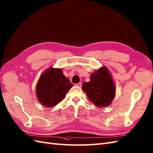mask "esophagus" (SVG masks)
<instances>
[{
  "mask_svg": "<svg viewBox=\"0 0 153 153\" xmlns=\"http://www.w3.org/2000/svg\"><path fill=\"white\" fill-rule=\"evenodd\" d=\"M76 86H79V87H81V86H82V83H81V82H79V83L76 84Z\"/></svg>",
  "mask_w": 153,
  "mask_h": 153,
  "instance_id": "obj_1",
  "label": "esophagus"
}]
</instances>
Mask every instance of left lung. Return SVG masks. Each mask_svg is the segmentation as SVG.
Returning a JSON list of instances; mask_svg holds the SVG:
<instances>
[{
  "label": "left lung",
  "instance_id": "obj_1",
  "mask_svg": "<svg viewBox=\"0 0 153 153\" xmlns=\"http://www.w3.org/2000/svg\"><path fill=\"white\" fill-rule=\"evenodd\" d=\"M82 89L90 101L99 107L110 105L115 95V84L105 67L91 74L90 81L83 82Z\"/></svg>",
  "mask_w": 153,
  "mask_h": 153
}]
</instances>
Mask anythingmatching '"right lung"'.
Wrapping results in <instances>:
<instances>
[{
	"mask_svg": "<svg viewBox=\"0 0 153 153\" xmlns=\"http://www.w3.org/2000/svg\"><path fill=\"white\" fill-rule=\"evenodd\" d=\"M73 86L62 69L49 68L42 74L36 85L39 102L47 107H53L64 99Z\"/></svg>",
	"mask_w": 153,
	"mask_h": 153,
	"instance_id": "1",
	"label": "right lung"
}]
</instances>
